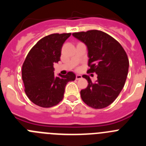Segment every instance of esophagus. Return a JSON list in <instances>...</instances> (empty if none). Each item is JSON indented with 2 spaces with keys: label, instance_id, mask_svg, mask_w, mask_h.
Masks as SVG:
<instances>
[{
  "label": "esophagus",
  "instance_id": "34e87169",
  "mask_svg": "<svg viewBox=\"0 0 146 146\" xmlns=\"http://www.w3.org/2000/svg\"><path fill=\"white\" fill-rule=\"evenodd\" d=\"M82 78V76L80 75V74H77L76 75V80H80Z\"/></svg>",
  "mask_w": 146,
  "mask_h": 146
}]
</instances>
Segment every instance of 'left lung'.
I'll list each match as a JSON object with an SVG mask.
<instances>
[{
    "instance_id": "left-lung-1",
    "label": "left lung",
    "mask_w": 146,
    "mask_h": 146,
    "mask_svg": "<svg viewBox=\"0 0 146 146\" xmlns=\"http://www.w3.org/2000/svg\"><path fill=\"white\" fill-rule=\"evenodd\" d=\"M87 46L88 72L97 74L92 82L88 75L87 88L80 91L82 101L95 109L109 106L115 100L124 86L129 71V59L118 41L108 33L97 30L72 33Z\"/></svg>"
}]
</instances>
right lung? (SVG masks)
Masks as SVG:
<instances>
[{
	"instance_id": "add662e5",
	"label": "right lung",
	"mask_w": 146,
	"mask_h": 146,
	"mask_svg": "<svg viewBox=\"0 0 146 146\" xmlns=\"http://www.w3.org/2000/svg\"><path fill=\"white\" fill-rule=\"evenodd\" d=\"M71 33H53L40 39L27 55L22 68L25 92L28 99L42 108H51L64 98L65 87L75 80L72 72L54 74L55 63L60 60L61 47Z\"/></svg>"
}]
</instances>
